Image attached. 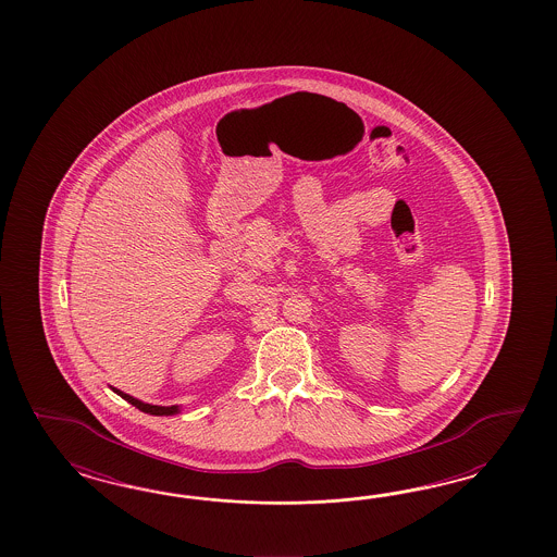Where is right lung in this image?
<instances>
[{
    "label": "right lung",
    "instance_id": "obj_1",
    "mask_svg": "<svg viewBox=\"0 0 557 557\" xmlns=\"http://www.w3.org/2000/svg\"><path fill=\"white\" fill-rule=\"evenodd\" d=\"M114 389V392L119 394L120 398H124L126 403H131V405L136 406L138 410H143V412H147V414H154V417H171V414H177V412H180V406L147 405V403L138 400V398H135V396H131V394H124L122 389Z\"/></svg>",
    "mask_w": 557,
    "mask_h": 557
}]
</instances>
